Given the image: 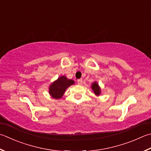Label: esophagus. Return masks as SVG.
I'll return each instance as SVG.
<instances>
[{
	"mask_svg": "<svg viewBox=\"0 0 151 151\" xmlns=\"http://www.w3.org/2000/svg\"><path fill=\"white\" fill-rule=\"evenodd\" d=\"M78 84L79 85H81L82 84H83V80H82L81 79H78Z\"/></svg>",
	"mask_w": 151,
	"mask_h": 151,
	"instance_id": "1",
	"label": "esophagus"
}]
</instances>
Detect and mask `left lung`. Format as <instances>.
<instances>
[{
	"label": "left lung",
	"instance_id": "1",
	"mask_svg": "<svg viewBox=\"0 0 151 151\" xmlns=\"http://www.w3.org/2000/svg\"><path fill=\"white\" fill-rule=\"evenodd\" d=\"M91 89L93 90V91L95 93V95L96 96H100L101 94V89L100 86H99V83L96 81L93 82V83L91 84Z\"/></svg>",
	"mask_w": 151,
	"mask_h": 151
}]
</instances>
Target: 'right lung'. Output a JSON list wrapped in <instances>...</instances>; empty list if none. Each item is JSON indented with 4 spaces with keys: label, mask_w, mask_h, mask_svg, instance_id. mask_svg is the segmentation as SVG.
Wrapping results in <instances>:
<instances>
[{
    "label": "right lung",
    "mask_w": 151,
    "mask_h": 151,
    "mask_svg": "<svg viewBox=\"0 0 151 151\" xmlns=\"http://www.w3.org/2000/svg\"><path fill=\"white\" fill-rule=\"evenodd\" d=\"M74 83V81L68 79L65 76L59 77L56 80L50 85L49 88V95L55 99H61L68 87Z\"/></svg>",
    "instance_id": "add662e5"
}]
</instances>
